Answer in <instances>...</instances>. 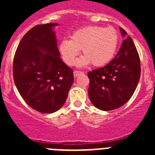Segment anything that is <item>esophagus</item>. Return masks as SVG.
<instances>
[{"label": "esophagus", "mask_w": 155, "mask_h": 155, "mask_svg": "<svg viewBox=\"0 0 155 155\" xmlns=\"http://www.w3.org/2000/svg\"><path fill=\"white\" fill-rule=\"evenodd\" d=\"M83 74V72H81V71H74V77H78L79 76L80 74Z\"/></svg>", "instance_id": "1"}]
</instances>
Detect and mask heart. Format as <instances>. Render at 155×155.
Masks as SVG:
<instances>
[{"mask_svg": "<svg viewBox=\"0 0 155 155\" xmlns=\"http://www.w3.org/2000/svg\"><path fill=\"white\" fill-rule=\"evenodd\" d=\"M119 39L118 31L113 27L91 25L75 31L71 39H63L59 44V51L64 62L71 66L82 49L84 55L77 61V65L84 67L92 63L94 67H102L114 57Z\"/></svg>", "mask_w": 155, "mask_h": 155, "instance_id": "heart-1", "label": "heart"}]
</instances>
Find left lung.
<instances>
[{
  "instance_id": "1",
  "label": "left lung",
  "mask_w": 155,
  "mask_h": 155,
  "mask_svg": "<svg viewBox=\"0 0 155 155\" xmlns=\"http://www.w3.org/2000/svg\"><path fill=\"white\" fill-rule=\"evenodd\" d=\"M123 41L115 58L107 65L87 73L88 96L93 105L103 111L118 109L136 90L140 76V62L132 39L120 27Z\"/></svg>"
}]
</instances>
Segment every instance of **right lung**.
<instances>
[{
	"label": "right lung",
	"instance_id": "obj_1",
	"mask_svg": "<svg viewBox=\"0 0 155 155\" xmlns=\"http://www.w3.org/2000/svg\"><path fill=\"white\" fill-rule=\"evenodd\" d=\"M58 23L35 25L23 36L14 58L15 84L30 107L53 113L65 103L74 82L72 69L61 60L54 28Z\"/></svg>",
	"mask_w": 155,
	"mask_h": 155
}]
</instances>
